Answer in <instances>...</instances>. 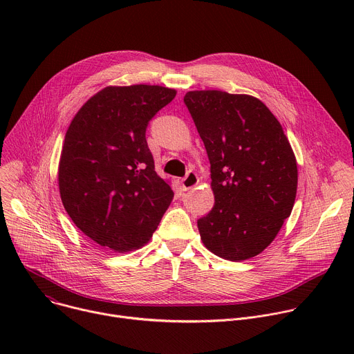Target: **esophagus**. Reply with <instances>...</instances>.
I'll list each match as a JSON object with an SVG mask.
<instances>
[{
	"label": "esophagus",
	"mask_w": 354,
	"mask_h": 354,
	"mask_svg": "<svg viewBox=\"0 0 354 354\" xmlns=\"http://www.w3.org/2000/svg\"><path fill=\"white\" fill-rule=\"evenodd\" d=\"M197 183H198V176L194 172H192V171H189L186 174V176L180 180V185H182L183 190H189V189L194 187Z\"/></svg>",
	"instance_id": "1"
}]
</instances>
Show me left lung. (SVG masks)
Listing matches in <instances>:
<instances>
[{
	"instance_id": "8db88e82",
	"label": "left lung",
	"mask_w": 354,
	"mask_h": 354,
	"mask_svg": "<svg viewBox=\"0 0 354 354\" xmlns=\"http://www.w3.org/2000/svg\"><path fill=\"white\" fill-rule=\"evenodd\" d=\"M183 102L210 160L214 207L197 220L214 255L241 262L259 255L290 217L297 161L281 124L250 95L190 91Z\"/></svg>"
}]
</instances>
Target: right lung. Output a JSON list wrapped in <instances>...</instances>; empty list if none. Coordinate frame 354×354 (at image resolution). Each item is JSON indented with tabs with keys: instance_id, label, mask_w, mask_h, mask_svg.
<instances>
[{
	"instance_id": "add662e5",
	"label": "right lung",
	"mask_w": 354,
	"mask_h": 354,
	"mask_svg": "<svg viewBox=\"0 0 354 354\" xmlns=\"http://www.w3.org/2000/svg\"><path fill=\"white\" fill-rule=\"evenodd\" d=\"M176 91L106 86L89 97L66 133L59 164L63 206L92 241L115 252L141 248L174 198L157 175L145 130Z\"/></svg>"
}]
</instances>
